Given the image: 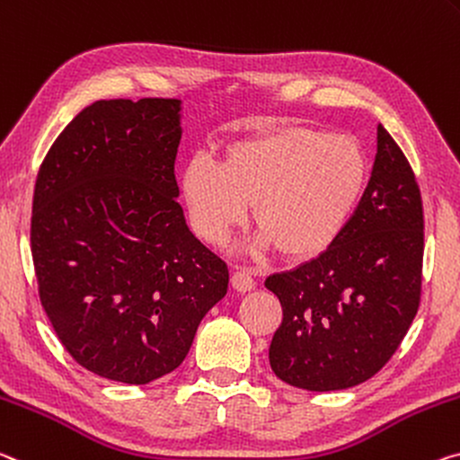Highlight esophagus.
I'll use <instances>...</instances> for the list:
<instances>
[{
	"mask_svg": "<svg viewBox=\"0 0 460 460\" xmlns=\"http://www.w3.org/2000/svg\"><path fill=\"white\" fill-rule=\"evenodd\" d=\"M231 284L237 293H250V290L256 288V280H253V276L247 268H237L231 276Z\"/></svg>",
	"mask_w": 460,
	"mask_h": 460,
	"instance_id": "1",
	"label": "esophagus"
}]
</instances>
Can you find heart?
<instances>
[{
    "label": "heart",
    "instance_id": "1",
    "mask_svg": "<svg viewBox=\"0 0 460 460\" xmlns=\"http://www.w3.org/2000/svg\"><path fill=\"white\" fill-rule=\"evenodd\" d=\"M368 178L367 155L352 137L319 128H282L229 147L223 164L194 157L181 192L194 231L223 243L250 215L260 223L245 253L279 245L313 256L332 245L352 218Z\"/></svg>",
    "mask_w": 460,
    "mask_h": 460
}]
</instances>
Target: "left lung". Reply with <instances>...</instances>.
Wrapping results in <instances>:
<instances>
[{
  "mask_svg": "<svg viewBox=\"0 0 460 460\" xmlns=\"http://www.w3.org/2000/svg\"><path fill=\"white\" fill-rule=\"evenodd\" d=\"M424 210L413 170L383 125L368 186L323 253L266 279L282 323L270 344L280 381L340 391L368 381L395 354L421 295Z\"/></svg>",
  "mask_w": 460,
  "mask_h": 460,
  "instance_id": "1",
  "label": "left lung"
}]
</instances>
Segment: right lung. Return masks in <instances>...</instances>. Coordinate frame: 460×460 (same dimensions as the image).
<instances>
[{
  "label": "right lung",
  "instance_id": "right-lung-1",
  "mask_svg": "<svg viewBox=\"0 0 460 460\" xmlns=\"http://www.w3.org/2000/svg\"><path fill=\"white\" fill-rule=\"evenodd\" d=\"M181 102L100 100L57 137L32 200L40 303L65 349L102 378L176 370L229 268L188 229L173 173Z\"/></svg>",
  "mask_w": 460,
  "mask_h": 460
}]
</instances>
